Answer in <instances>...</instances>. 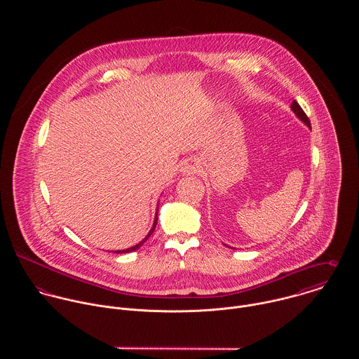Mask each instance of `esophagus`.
<instances>
[{
  "label": "esophagus",
  "mask_w": 359,
  "mask_h": 359,
  "mask_svg": "<svg viewBox=\"0 0 359 359\" xmlns=\"http://www.w3.org/2000/svg\"><path fill=\"white\" fill-rule=\"evenodd\" d=\"M182 171H184L185 174H195V172L198 171V164H196L194 160H189V161H187V163L184 164Z\"/></svg>",
  "instance_id": "obj_1"
}]
</instances>
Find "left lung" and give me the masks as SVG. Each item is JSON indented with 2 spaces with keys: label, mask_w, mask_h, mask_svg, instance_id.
<instances>
[{
  "label": "left lung",
  "mask_w": 359,
  "mask_h": 359,
  "mask_svg": "<svg viewBox=\"0 0 359 359\" xmlns=\"http://www.w3.org/2000/svg\"><path fill=\"white\" fill-rule=\"evenodd\" d=\"M292 110L297 114V117L300 118V120H303L306 124H307L308 127L311 128V123H309V118H308L307 114L304 113V110L302 109V106L297 103V101H293L292 103Z\"/></svg>",
  "instance_id": "left-lung-1"
}]
</instances>
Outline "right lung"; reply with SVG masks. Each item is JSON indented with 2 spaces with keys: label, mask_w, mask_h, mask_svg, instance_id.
Returning a JSON list of instances; mask_svg holds the SVG:
<instances>
[{
  "label": "right lung",
  "mask_w": 359,
  "mask_h": 359,
  "mask_svg": "<svg viewBox=\"0 0 359 359\" xmlns=\"http://www.w3.org/2000/svg\"><path fill=\"white\" fill-rule=\"evenodd\" d=\"M156 224H157V218L154 219V228L151 229V232L148 233V236H147V238H145L142 242H140V243H138V245H135L134 248H130V249H127V250H117V252H114V253H130V252H134V250L140 249V248H141V246H142V245H144V243L148 241V238H149V236L154 233V228H156Z\"/></svg>",
  "instance_id": "add662e5"
}]
</instances>
